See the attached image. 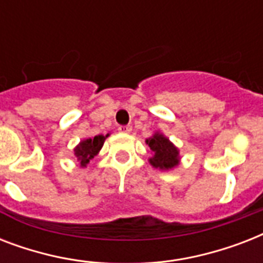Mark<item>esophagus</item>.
<instances>
[{
	"mask_svg": "<svg viewBox=\"0 0 263 263\" xmlns=\"http://www.w3.org/2000/svg\"><path fill=\"white\" fill-rule=\"evenodd\" d=\"M131 131H132L131 125H121V127H119L120 134H129Z\"/></svg>",
	"mask_w": 263,
	"mask_h": 263,
	"instance_id": "obj_1",
	"label": "esophagus"
}]
</instances>
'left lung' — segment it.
<instances>
[{
    "mask_svg": "<svg viewBox=\"0 0 263 263\" xmlns=\"http://www.w3.org/2000/svg\"><path fill=\"white\" fill-rule=\"evenodd\" d=\"M146 144L153 152V156L148 158V162L153 168L160 171H172L180 164L181 158L179 148L162 132H154L150 138L146 139Z\"/></svg>",
    "mask_w": 263,
    "mask_h": 263,
    "instance_id": "1",
    "label": "left lung"
}]
</instances>
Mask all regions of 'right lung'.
<instances>
[{
  "label": "right lung",
  "instance_id": "add662e5",
  "mask_svg": "<svg viewBox=\"0 0 263 263\" xmlns=\"http://www.w3.org/2000/svg\"><path fill=\"white\" fill-rule=\"evenodd\" d=\"M109 136L107 135H97L94 138H87V139L80 140V143L73 148L75 157L78 162H79L80 168H86L95 156H98L101 148H102L105 140Z\"/></svg>",
  "mask_w": 263,
  "mask_h": 263
}]
</instances>
